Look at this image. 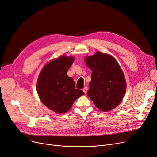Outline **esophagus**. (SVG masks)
Returning <instances> with one entry per match:
<instances>
[{
    "label": "esophagus",
    "instance_id": "obj_1",
    "mask_svg": "<svg viewBox=\"0 0 157 157\" xmlns=\"http://www.w3.org/2000/svg\"><path fill=\"white\" fill-rule=\"evenodd\" d=\"M83 92H84L85 94H86V92H87V90H88V87H87V86L84 87V88L83 89Z\"/></svg>",
    "mask_w": 157,
    "mask_h": 157
}]
</instances>
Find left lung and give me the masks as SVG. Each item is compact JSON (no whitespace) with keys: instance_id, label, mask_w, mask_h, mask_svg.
<instances>
[{"instance_id":"left-lung-1","label":"left lung","mask_w":157,"mask_h":157,"mask_svg":"<svg viewBox=\"0 0 157 157\" xmlns=\"http://www.w3.org/2000/svg\"><path fill=\"white\" fill-rule=\"evenodd\" d=\"M92 71L87 95L97 108L109 111L121 102L126 90V81L116 59L109 55L96 52L85 57Z\"/></svg>"}]
</instances>
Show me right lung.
I'll use <instances>...</instances> for the list:
<instances>
[{"instance_id":"1","label":"right lung","mask_w":157,"mask_h":157,"mask_svg":"<svg viewBox=\"0 0 157 157\" xmlns=\"http://www.w3.org/2000/svg\"><path fill=\"white\" fill-rule=\"evenodd\" d=\"M74 57L61 56L48 63L41 71L37 83L40 99L48 108L57 113H65L74 102L85 94L76 89L73 79L67 74Z\"/></svg>"}]
</instances>
